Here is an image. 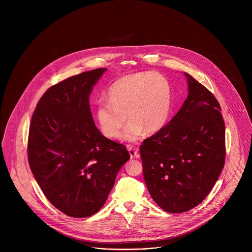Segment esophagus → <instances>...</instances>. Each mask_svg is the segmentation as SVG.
<instances>
[{
	"label": "esophagus",
	"instance_id": "34e87169",
	"mask_svg": "<svg viewBox=\"0 0 252 252\" xmlns=\"http://www.w3.org/2000/svg\"><path fill=\"white\" fill-rule=\"evenodd\" d=\"M127 149H128V153H129L131 158H138V157H139V156H138V149H137V148H133V147H131V146H128Z\"/></svg>",
	"mask_w": 252,
	"mask_h": 252
}]
</instances>
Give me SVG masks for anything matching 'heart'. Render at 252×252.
<instances>
[{
    "label": "heart",
    "instance_id": "1",
    "mask_svg": "<svg viewBox=\"0 0 252 252\" xmlns=\"http://www.w3.org/2000/svg\"><path fill=\"white\" fill-rule=\"evenodd\" d=\"M105 100L95 106V119L104 136L137 140L145 131L156 132L166 123L171 109V93L168 81L158 71L135 73L113 83L105 93Z\"/></svg>",
    "mask_w": 252,
    "mask_h": 252
}]
</instances>
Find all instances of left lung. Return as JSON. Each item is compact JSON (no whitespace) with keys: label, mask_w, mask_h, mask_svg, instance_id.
I'll list each match as a JSON object with an SVG mask.
<instances>
[{"label":"left lung","mask_w":252,"mask_h":252,"mask_svg":"<svg viewBox=\"0 0 252 252\" xmlns=\"http://www.w3.org/2000/svg\"><path fill=\"white\" fill-rule=\"evenodd\" d=\"M182 109L139 152L143 177L155 202L170 213L198 205L225 161V126L214 95L190 75Z\"/></svg>","instance_id":"left-lung-1"}]
</instances>
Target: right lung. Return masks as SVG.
Segmentation results:
<instances>
[{
    "label": "right lung",
    "instance_id": "1",
    "mask_svg": "<svg viewBox=\"0 0 252 252\" xmlns=\"http://www.w3.org/2000/svg\"><path fill=\"white\" fill-rule=\"evenodd\" d=\"M106 68L51 87L32 117L28 158L49 201L71 218H88L104 204L121 167L129 159L122 143L94 125L90 94Z\"/></svg>",
    "mask_w": 252,
    "mask_h": 252
}]
</instances>
